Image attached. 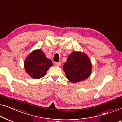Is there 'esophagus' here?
<instances>
[{
	"mask_svg": "<svg viewBox=\"0 0 122 122\" xmlns=\"http://www.w3.org/2000/svg\"><path fill=\"white\" fill-rule=\"evenodd\" d=\"M54 65L55 66L60 67L61 65V62H55L54 63Z\"/></svg>",
	"mask_w": 122,
	"mask_h": 122,
	"instance_id": "1",
	"label": "esophagus"
}]
</instances>
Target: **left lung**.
Returning <instances> with one entry per match:
<instances>
[{
  "label": "left lung",
  "mask_w": 122,
  "mask_h": 122,
  "mask_svg": "<svg viewBox=\"0 0 122 122\" xmlns=\"http://www.w3.org/2000/svg\"><path fill=\"white\" fill-rule=\"evenodd\" d=\"M91 61L85 53L74 51L68 56L63 70L67 78L72 83L87 79L92 72Z\"/></svg>",
  "instance_id": "obj_1"
}]
</instances>
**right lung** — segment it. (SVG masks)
I'll return each mask as SVG.
<instances>
[{"instance_id":"add662e5","label":"right lung","mask_w":122,"mask_h":122,"mask_svg":"<svg viewBox=\"0 0 122 122\" xmlns=\"http://www.w3.org/2000/svg\"><path fill=\"white\" fill-rule=\"evenodd\" d=\"M52 63L50 59L46 57L40 49L31 52L24 61V68L26 73L34 79L44 77Z\"/></svg>"}]
</instances>
